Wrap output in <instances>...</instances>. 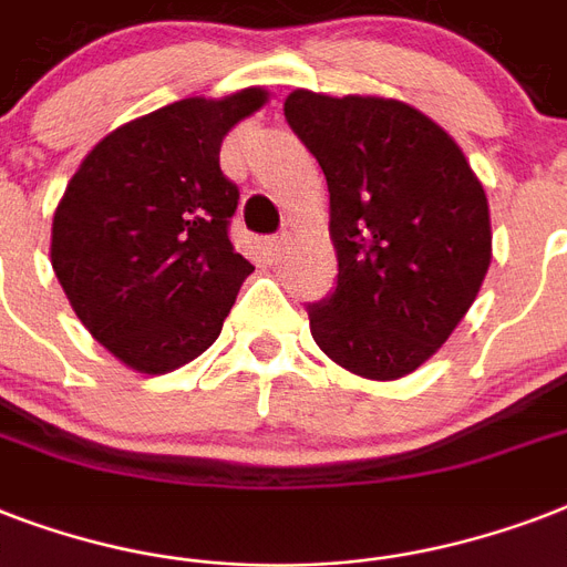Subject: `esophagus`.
<instances>
[{"label": "esophagus", "mask_w": 567, "mask_h": 567, "mask_svg": "<svg viewBox=\"0 0 567 567\" xmlns=\"http://www.w3.org/2000/svg\"><path fill=\"white\" fill-rule=\"evenodd\" d=\"M285 247H288V238H285V235H276V238L267 240V252H270V256H274V258L282 256Z\"/></svg>", "instance_id": "obj_1"}]
</instances>
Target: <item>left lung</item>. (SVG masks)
<instances>
[{"instance_id": "1", "label": "left lung", "mask_w": 567, "mask_h": 567, "mask_svg": "<svg viewBox=\"0 0 567 567\" xmlns=\"http://www.w3.org/2000/svg\"><path fill=\"white\" fill-rule=\"evenodd\" d=\"M285 120L327 176L338 252L336 288L306 306L311 336L359 377H405L488 274L483 185L456 141L405 102L293 91Z\"/></svg>"}]
</instances>
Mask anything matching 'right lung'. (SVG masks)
Segmentation results:
<instances>
[{
    "label": "right lung",
    "mask_w": 567,
    "mask_h": 567,
    "mask_svg": "<svg viewBox=\"0 0 567 567\" xmlns=\"http://www.w3.org/2000/svg\"><path fill=\"white\" fill-rule=\"evenodd\" d=\"M261 87L182 100L102 137L52 220V267L87 332L141 373H167L217 341L256 267L229 240L238 185L220 144L261 109Z\"/></svg>",
    "instance_id": "add662e5"
}]
</instances>
